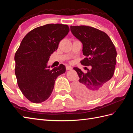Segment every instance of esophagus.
<instances>
[{"instance_id":"1","label":"esophagus","mask_w":133,"mask_h":133,"mask_svg":"<svg viewBox=\"0 0 133 133\" xmlns=\"http://www.w3.org/2000/svg\"><path fill=\"white\" fill-rule=\"evenodd\" d=\"M66 68L67 70H71L72 69V67H71V66H66Z\"/></svg>"}]
</instances>
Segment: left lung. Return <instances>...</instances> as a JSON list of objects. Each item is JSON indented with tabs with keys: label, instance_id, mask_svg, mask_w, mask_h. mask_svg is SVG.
<instances>
[{
	"label": "left lung",
	"instance_id": "1",
	"mask_svg": "<svg viewBox=\"0 0 133 133\" xmlns=\"http://www.w3.org/2000/svg\"><path fill=\"white\" fill-rule=\"evenodd\" d=\"M70 29L83 44L85 58L81 63L91 66L86 74L77 67L74 68L79 78L74 85L75 91L81 98L94 99L105 92L114 75L116 49L111 39L102 31L87 26H71Z\"/></svg>",
	"mask_w": 133,
	"mask_h": 133
}]
</instances>
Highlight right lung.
Masks as SVG:
<instances>
[{
  "instance_id": "add662e5",
  "label": "right lung",
  "mask_w": 133,
  "mask_h": 133,
  "mask_svg": "<svg viewBox=\"0 0 133 133\" xmlns=\"http://www.w3.org/2000/svg\"><path fill=\"white\" fill-rule=\"evenodd\" d=\"M69 31L67 24H47L31 31L21 42L15 54V73L22 94L31 102L47 100L56 79L66 71L62 64L52 70L47 64Z\"/></svg>"
}]
</instances>
